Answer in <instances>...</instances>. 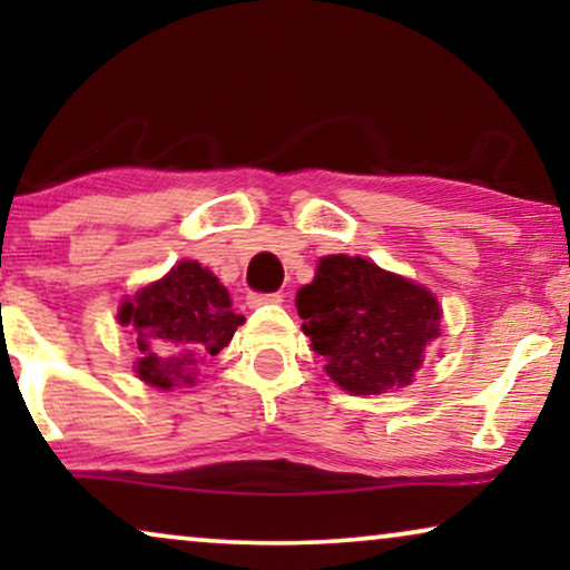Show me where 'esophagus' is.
Returning <instances> with one entry per match:
<instances>
[{"mask_svg": "<svg viewBox=\"0 0 570 570\" xmlns=\"http://www.w3.org/2000/svg\"><path fill=\"white\" fill-rule=\"evenodd\" d=\"M248 308L267 306V303H283V293H248Z\"/></svg>", "mask_w": 570, "mask_h": 570, "instance_id": "obj_1", "label": "esophagus"}]
</instances>
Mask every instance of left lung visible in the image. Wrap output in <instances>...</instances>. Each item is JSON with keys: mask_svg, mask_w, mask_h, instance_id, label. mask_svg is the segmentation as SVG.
I'll use <instances>...</instances> for the list:
<instances>
[{"mask_svg": "<svg viewBox=\"0 0 570 570\" xmlns=\"http://www.w3.org/2000/svg\"><path fill=\"white\" fill-rule=\"evenodd\" d=\"M295 306L324 371L357 396L410 386L425 347L441 334L435 295L363 256H324Z\"/></svg>", "mask_w": 570, "mask_h": 570, "instance_id": "left-lung-1", "label": "left lung"}]
</instances>
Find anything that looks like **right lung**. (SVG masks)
Wrapping results in <instances>:
<instances>
[{
    "instance_id": "right-lung-1",
    "label": "right lung",
    "mask_w": 570,
    "mask_h": 570,
    "mask_svg": "<svg viewBox=\"0 0 570 570\" xmlns=\"http://www.w3.org/2000/svg\"><path fill=\"white\" fill-rule=\"evenodd\" d=\"M119 324L137 340V376L158 389L191 386L199 365L228 347L244 316L199 262H178L158 283L119 306Z\"/></svg>"
}]
</instances>
